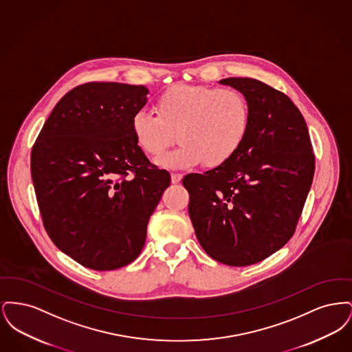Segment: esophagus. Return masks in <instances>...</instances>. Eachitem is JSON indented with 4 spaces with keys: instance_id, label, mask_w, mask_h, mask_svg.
<instances>
[{
    "instance_id": "1",
    "label": "esophagus",
    "mask_w": 352,
    "mask_h": 352,
    "mask_svg": "<svg viewBox=\"0 0 352 352\" xmlns=\"http://www.w3.org/2000/svg\"><path fill=\"white\" fill-rule=\"evenodd\" d=\"M182 174L179 173H171V184H179L182 179Z\"/></svg>"
}]
</instances>
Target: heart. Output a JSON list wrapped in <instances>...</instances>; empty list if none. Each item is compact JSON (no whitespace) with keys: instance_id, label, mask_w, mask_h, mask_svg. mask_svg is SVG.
<instances>
[{"instance_id":"1","label":"heart","mask_w":352,"mask_h":352,"mask_svg":"<svg viewBox=\"0 0 352 352\" xmlns=\"http://www.w3.org/2000/svg\"><path fill=\"white\" fill-rule=\"evenodd\" d=\"M155 112L134 113L132 132L138 148L151 157L182 141L158 160L170 168L224 165L240 151L251 125L248 100L234 88L177 84L158 98Z\"/></svg>"}]
</instances>
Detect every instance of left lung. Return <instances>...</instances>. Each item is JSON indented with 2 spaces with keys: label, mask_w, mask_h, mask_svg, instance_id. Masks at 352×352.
<instances>
[{
  "label": "left lung",
  "mask_w": 352,
  "mask_h": 352,
  "mask_svg": "<svg viewBox=\"0 0 352 352\" xmlns=\"http://www.w3.org/2000/svg\"><path fill=\"white\" fill-rule=\"evenodd\" d=\"M248 100L251 125L224 165L182 179L201 248L221 264L247 267L296 232L316 158L305 118L284 92L252 78H227Z\"/></svg>",
  "instance_id": "left-lung-1"
}]
</instances>
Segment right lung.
Returning <instances> with one entry per match:
<instances>
[{"label":"right lung","mask_w":352,"mask_h":352,"mask_svg":"<svg viewBox=\"0 0 352 352\" xmlns=\"http://www.w3.org/2000/svg\"><path fill=\"white\" fill-rule=\"evenodd\" d=\"M144 85L88 82L54 107L34 142L30 168L43 227L76 263L113 270L142 251L170 174L134 140Z\"/></svg>","instance_id":"right-lung-1"}]
</instances>
